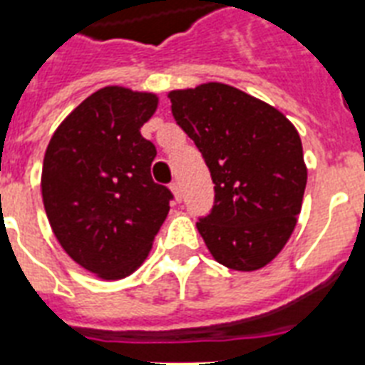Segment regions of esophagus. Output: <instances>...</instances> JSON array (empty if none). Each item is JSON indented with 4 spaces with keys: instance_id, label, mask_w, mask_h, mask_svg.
<instances>
[{
    "instance_id": "obj_1",
    "label": "esophagus",
    "mask_w": 365,
    "mask_h": 365,
    "mask_svg": "<svg viewBox=\"0 0 365 365\" xmlns=\"http://www.w3.org/2000/svg\"><path fill=\"white\" fill-rule=\"evenodd\" d=\"M170 191L174 193V199L180 202V200H182V185H180V182H172L170 183Z\"/></svg>"
}]
</instances>
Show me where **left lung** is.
Listing matches in <instances>:
<instances>
[{"label": "left lung", "mask_w": 365, "mask_h": 365, "mask_svg": "<svg viewBox=\"0 0 365 365\" xmlns=\"http://www.w3.org/2000/svg\"><path fill=\"white\" fill-rule=\"evenodd\" d=\"M172 115L202 153L214 206L197 229L214 259L255 271L294 233L307 185L301 138L272 106L223 83L172 91Z\"/></svg>", "instance_id": "obj_1"}]
</instances>
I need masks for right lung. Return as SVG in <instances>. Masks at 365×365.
<instances>
[{
  "instance_id": "obj_1",
  "label": "right lung",
  "mask_w": 365,
  "mask_h": 365,
  "mask_svg": "<svg viewBox=\"0 0 365 365\" xmlns=\"http://www.w3.org/2000/svg\"><path fill=\"white\" fill-rule=\"evenodd\" d=\"M157 102L151 93L100 88L66 117L45 151L41 193L54 237L104 280L142 265L174 199L153 182L157 149L140 134Z\"/></svg>"
}]
</instances>
